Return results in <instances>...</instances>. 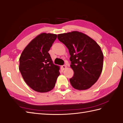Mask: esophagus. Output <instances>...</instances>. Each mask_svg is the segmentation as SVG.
I'll list each match as a JSON object with an SVG mask.
<instances>
[{
  "instance_id": "34e87169",
  "label": "esophagus",
  "mask_w": 123,
  "mask_h": 123,
  "mask_svg": "<svg viewBox=\"0 0 123 123\" xmlns=\"http://www.w3.org/2000/svg\"><path fill=\"white\" fill-rule=\"evenodd\" d=\"M62 69H63V70H64L65 69H66L67 66H66V65H62Z\"/></svg>"
}]
</instances>
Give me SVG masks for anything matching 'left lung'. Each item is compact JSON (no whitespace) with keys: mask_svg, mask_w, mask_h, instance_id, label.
<instances>
[{"mask_svg":"<svg viewBox=\"0 0 123 123\" xmlns=\"http://www.w3.org/2000/svg\"><path fill=\"white\" fill-rule=\"evenodd\" d=\"M71 55V67L74 75L69 81L77 90H86L96 83L103 67L104 55L93 39L81 32L73 31L58 35Z\"/></svg>","mask_w":123,"mask_h":123,"instance_id":"1","label":"left lung"}]
</instances>
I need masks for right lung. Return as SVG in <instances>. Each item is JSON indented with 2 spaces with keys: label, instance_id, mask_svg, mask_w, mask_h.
<instances>
[{
  "label": "right lung",
  "instance_id": "right-lung-1",
  "mask_svg": "<svg viewBox=\"0 0 123 123\" xmlns=\"http://www.w3.org/2000/svg\"><path fill=\"white\" fill-rule=\"evenodd\" d=\"M57 35L41 33L30 42L19 58V69L25 82L34 91L47 92L54 88L59 68L52 63L48 51Z\"/></svg>",
  "mask_w": 123,
  "mask_h": 123
}]
</instances>
